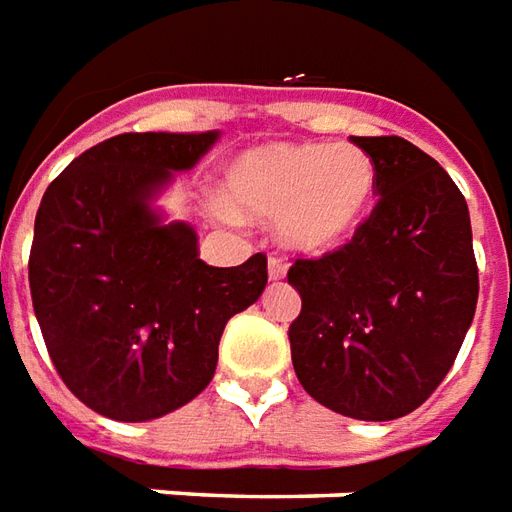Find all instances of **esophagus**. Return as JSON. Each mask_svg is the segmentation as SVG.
Masks as SVG:
<instances>
[{
	"label": "esophagus",
	"instance_id": "1",
	"mask_svg": "<svg viewBox=\"0 0 512 512\" xmlns=\"http://www.w3.org/2000/svg\"><path fill=\"white\" fill-rule=\"evenodd\" d=\"M267 273H270V281H281L286 278V262L281 256H270V262H267Z\"/></svg>",
	"mask_w": 512,
	"mask_h": 512
}]
</instances>
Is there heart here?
<instances>
[{"label":"heart","mask_w":512,"mask_h":512,"mask_svg":"<svg viewBox=\"0 0 512 512\" xmlns=\"http://www.w3.org/2000/svg\"><path fill=\"white\" fill-rule=\"evenodd\" d=\"M378 168L350 143H275L231 162L223 195L239 215L273 220L286 245L322 253L353 231L375 204Z\"/></svg>","instance_id":"heart-1"}]
</instances>
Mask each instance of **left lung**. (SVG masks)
<instances>
[{
    "mask_svg": "<svg viewBox=\"0 0 512 512\" xmlns=\"http://www.w3.org/2000/svg\"><path fill=\"white\" fill-rule=\"evenodd\" d=\"M353 143L378 168L380 198L350 242L289 267L303 300L289 344L314 400L350 419L389 422L447 378L480 278L469 206L447 170L397 134Z\"/></svg>",
    "mask_w": 512,
    "mask_h": 512,
    "instance_id": "8db88e82",
    "label": "left lung"
}]
</instances>
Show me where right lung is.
<instances>
[{
	"instance_id": "add662e5",
	"label": "right lung",
	"mask_w": 512,
	"mask_h": 512,
	"mask_svg": "<svg viewBox=\"0 0 512 512\" xmlns=\"http://www.w3.org/2000/svg\"><path fill=\"white\" fill-rule=\"evenodd\" d=\"M217 132L115 134L46 187L30 250L32 308L57 375L107 419L146 422L209 386L226 322L267 286V256L198 259L187 223L148 201Z\"/></svg>"
}]
</instances>
